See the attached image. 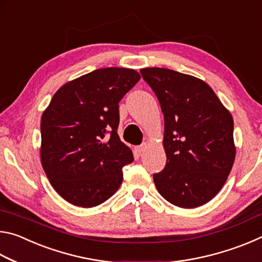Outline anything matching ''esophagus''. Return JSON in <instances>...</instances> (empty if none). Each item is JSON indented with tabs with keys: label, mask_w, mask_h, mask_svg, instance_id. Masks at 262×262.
<instances>
[{
	"label": "esophagus",
	"mask_w": 262,
	"mask_h": 262,
	"mask_svg": "<svg viewBox=\"0 0 262 262\" xmlns=\"http://www.w3.org/2000/svg\"><path fill=\"white\" fill-rule=\"evenodd\" d=\"M144 149H145V143L139 145V147H136V148H135V151H136V154L140 156V155H142V152L144 151Z\"/></svg>",
	"instance_id": "esophagus-1"
}]
</instances>
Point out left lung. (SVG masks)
<instances>
[{
	"label": "left lung",
	"instance_id": "obj_1",
	"mask_svg": "<svg viewBox=\"0 0 262 262\" xmlns=\"http://www.w3.org/2000/svg\"><path fill=\"white\" fill-rule=\"evenodd\" d=\"M164 114L166 165L154 181L159 194L180 208L209 202L231 171L236 147L233 119L200 78L166 68H144Z\"/></svg>",
	"mask_w": 262,
	"mask_h": 262
}]
</instances>
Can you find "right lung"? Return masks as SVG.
Masks as SVG:
<instances>
[{
	"label": "right lung",
	"mask_w": 262,
	"mask_h": 262,
	"mask_svg": "<svg viewBox=\"0 0 262 262\" xmlns=\"http://www.w3.org/2000/svg\"><path fill=\"white\" fill-rule=\"evenodd\" d=\"M128 68H101L62 85L43 111L41 165L57 194L91 208L117 192L134 161L118 135L119 101L140 81Z\"/></svg>",
	"instance_id": "add662e5"
}]
</instances>
